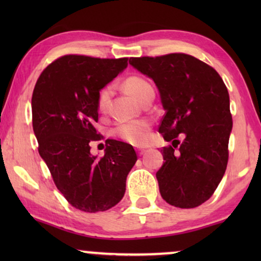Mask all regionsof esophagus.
Segmentation results:
<instances>
[{"instance_id":"1","label":"esophagus","mask_w":261,"mask_h":261,"mask_svg":"<svg viewBox=\"0 0 261 261\" xmlns=\"http://www.w3.org/2000/svg\"><path fill=\"white\" fill-rule=\"evenodd\" d=\"M137 151H138V153H139V155H142V154H144V153H145V149H144V148H138Z\"/></svg>"}]
</instances>
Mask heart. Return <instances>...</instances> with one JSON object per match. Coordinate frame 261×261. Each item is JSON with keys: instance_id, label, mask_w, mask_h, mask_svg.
Listing matches in <instances>:
<instances>
[{"instance_id": "b5f03b06", "label": "heart", "mask_w": 261, "mask_h": 261, "mask_svg": "<svg viewBox=\"0 0 261 261\" xmlns=\"http://www.w3.org/2000/svg\"><path fill=\"white\" fill-rule=\"evenodd\" d=\"M123 88L132 97L137 99L138 102H141L142 98H145L148 94L153 92L152 85L148 83L144 78L138 76L128 77L123 82ZM110 96H112V88L106 87L103 88L97 95V107L98 113L106 114L108 110V105ZM149 132V122L147 120H133L117 124L114 128V135L121 140L128 142V144L141 146L144 145L148 139Z\"/></svg>"}]
</instances>
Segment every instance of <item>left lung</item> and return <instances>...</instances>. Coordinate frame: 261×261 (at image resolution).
Listing matches in <instances>:
<instances>
[{
	"mask_svg": "<svg viewBox=\"0 0 261 261\" xmlns=\"http://www.w3.org/2000/svg\"><path fill=\"white\" fill-rule=\"evenodd\" d=\"M129 64L154 81L165 109L159 133L172 145L162 149L160 195L177 208H196L212 197L227 169L233 120L226 84L215 69L185 53ZM179 134L181 143L175 140Z\"/></svg>",
	"mask_w": 261,
	"mask_h": 261,
	"instance_id": "obj_1",
	"label": "left lung"
}]
</instances>
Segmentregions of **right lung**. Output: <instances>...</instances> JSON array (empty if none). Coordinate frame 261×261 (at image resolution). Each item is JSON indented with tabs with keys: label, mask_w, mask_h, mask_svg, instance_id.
Segmentation results:
<instances>
[{
	"label": "right lung",
	"mask_w": 261,
	"mask_h": 261,
	"mask_svg": "<svg viewBox=\"0 0 261 261\" xmlns=\"http://www.w3.org/2000/svg\"><path fill=\"white\" fill-rule=\"evenodd\" d=\"M128 58L59 57L42 71L32 96V122L39 154L66 201L85 213L116 205L138 156L126 142L107 140L105 155H91L90 141L101 140L95 122L102 88L126 69Z\"/></svg>",
	"instance_id": "right-lung-1"
}]
</instances>
